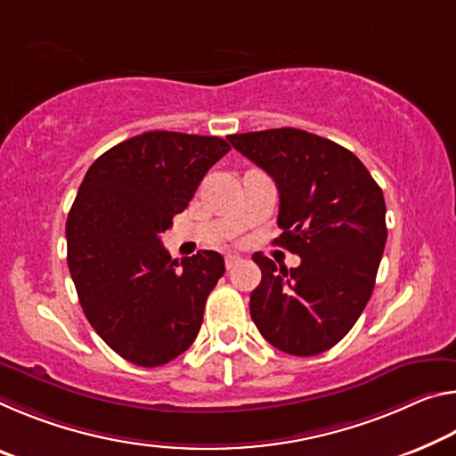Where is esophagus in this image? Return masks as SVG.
<instances>
[{
	"label": "esophagus",
	"instance_id": "34e87169",
	"mask_svg": "<svg viewBox=\"0 0 456 456\" xmlns=\"http://www.w3.org/2000/svg\"><path fill=\"white\" fill-rule=\"evenodd\" d=\"M240 262H241L240 256H227L225 257V267H227V270H231V267H235Z\"/></svg>",
	"mask_w": 456,
	"mask_h": 456
}]
</instances>
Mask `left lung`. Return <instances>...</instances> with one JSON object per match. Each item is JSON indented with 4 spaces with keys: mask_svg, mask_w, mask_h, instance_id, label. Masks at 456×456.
<instances>
[{
    "mask_svg": "<svg viewBox=\"0 0 456 456\" xmlns=\"http://www.w3.org/2000/svg\"><path fill=\"white\" fill-rule=\"evenodd\" d=\"M227 140L273 178L281 229L273 243L302 259L288 270L254 256L262 281L251 292V319L276 349L319 355L353 329L371 298L387 240L384 192L353 151L305 129Z\"/></svg>",
    "mask_w": 456,
    "mask_h": 456,
    "instance_id": "1",
    "label": "left lung"
}]
</instances>
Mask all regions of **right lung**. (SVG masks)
I'll use <instances>...</instances> for the list:
<instances>
[{"instance_id": "1", "label": "right lung", "mask_w": 456, "mask_h": 456, "mask_svg": "<svg viewBox=\"0 0 456 456\" xmlns=\"http://www.w3.org/2000/svg\"><path fill=\"white\" fill-rule=\"evenodd\" d=\"M229 150L215 135L148 132L101 154L78 186L67 219L78 302L97 335L135 365H164L189 349L225 273L216 251L172 259L160 235Z\"/></svg>"}]
</instances>
